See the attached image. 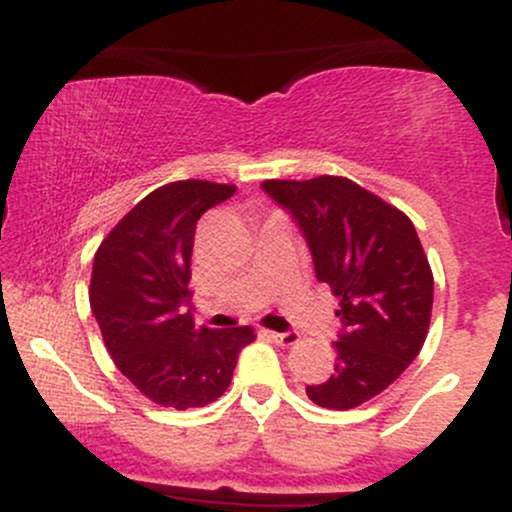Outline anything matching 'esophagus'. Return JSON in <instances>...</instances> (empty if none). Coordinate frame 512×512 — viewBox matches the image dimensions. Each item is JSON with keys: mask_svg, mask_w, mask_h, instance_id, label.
Segmentation results:
<instances>
[{"mask_svg": "<svg viewBox=\"0 0 512 512\" xmlns=\"http://www.w3.org/2000/svg\"><path fill=\"white\" fill-rule=\"evenodd\" d=\"M267 337L272 339V342L281 344V346H293L298 342V334L296 332H267Z\"/></svg>", "mask_w": 512, "mask_h": 512, "instance_id": "34e87169", "label": "esophagus"}]
</instances>
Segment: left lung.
I'll return each mask as SVG.
<instances>
[{"mask_svg": "<svg viewBox=\"0 0 512 512\" xmlns=\"http://www.w3.org/2000/svg\"><path fill=\"white\" fill-rule=\"evenodd\" d=\"M313 252L315 274L339 298L334 373L305 392L325 409H356L419 356L431 325L433 272L414 223L342 175L264 180Z\"/></svg>", "mask_w": 512, "mask_h": 512, "instance_id": "left-lung-1", "label": "left lung"}]
</instances>
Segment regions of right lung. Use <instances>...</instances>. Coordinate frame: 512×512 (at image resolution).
<instances>
[{
    "mask_svg": "<svg viewBox=\"0 0 512 512\" xmlns=\"http://www.w3.org/2000/svg\"><path fill=\"white\" fill-rule=\"evenodd\" d=\"M236 185L175 180L149 192L115 223L93 257L88 301L122 375L161 407L216 402L231 385L252 327H197L190 260L197 221L233 197Z\"/></svg>",
    "mask_w": 512,
    "mask_h": 512,
    "instance_id": "right-lung-1",
    "label": "right lung"
}]
</instances>
